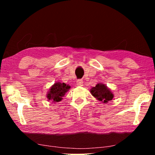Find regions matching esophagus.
<instances>
[{
    "mask_svg": "<svg viewBox=\"0 0 155 155\" xmlns=\"http://www.w3.org/2000/svg\"><path fill=\"white\" fill-rule=\"evenodd\" d=\"M77 84L78 86H83V81L82 79H78L77 81Z\"/></svg>",
    "mask_w": 155,
    "mask_h": 155,
    "instance_id": "1",
    "label": "esophagus"
}]
</instances>
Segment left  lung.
<instances>
[{"label": "left lung", "mask_w": 155, "mask_h": 155, "mask_svg": "<svg viewBox=\"0 0 155 155\" xmlns=\"http://www.w3.org/2000/svg\"><path fill=\"white\" fill-rule=\"evenodd\" d=\"M90 92L94 98L103 103H107L114 98V94L110 89L103 83H98L95 87H91Z\"/></svg>", "instance_id": "8db88e82"}]
</instances>
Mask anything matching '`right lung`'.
Segmentation results:
<instances>
[{
  "instance_id": "obj_1",
  "label": "right lung",
  "mask_w": 155,
  "mask_h": 155,
  "mask_svg": "<svg viewBox=\"0 0 155 155\" xmlns=\"http://www.w3.org/2000/svg\"><path fill=\"white\" fill-rule=\"evenodd\" d=\"M70 89V86L66 85L64 83L56 82L51 86L49 91L47 93L48 101H51L52 103H59L63 99L65 93Z\"/></svg>"
}]
</instances>
